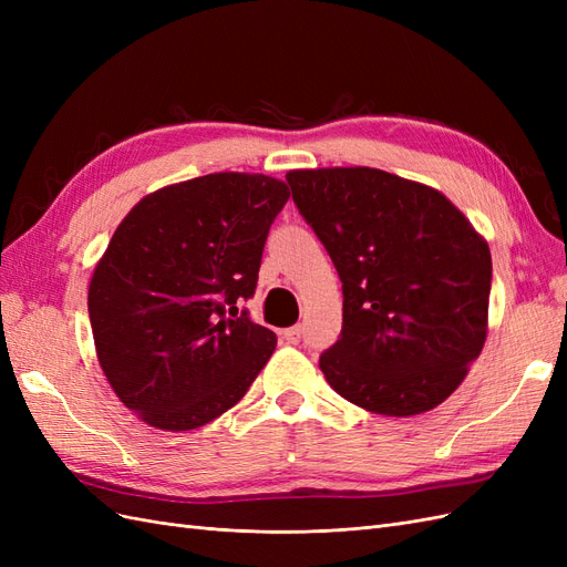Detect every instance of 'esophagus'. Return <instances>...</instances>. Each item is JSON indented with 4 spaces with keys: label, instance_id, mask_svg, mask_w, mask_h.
I'll list each match as a JSON object with an SVG mask.
<instances>
[{
    "label": "esophagus",
    "instance_id": "obj_1",
    "mask_svg": "<svg viewBox=\"0 0 567 567\" xmlns=\"http://www.w3.org/2000/svg\"><path fill=\"white\" fill-rule=\"evenodd\" d=\"M281 336H284V340L288 342V346H298L300 338H302V329H300V326H290V329L281 331Z\"/></svg>",
    "mask_w": 567,
    "mask_h": 567
}]
</instances>
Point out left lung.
<instances>
[{
  "instance_id": "left-lung-1",
  "label": "left lung",
  "mask_w": 567,
  "mask_h": 567,
  "mask_svg": "<svg viewBox=\"0 0 567 567\" xmlns=\"http://www.w3.org/2000/svg\"><path fill=\"white\" fill-rule=\"evenodd\" d=\"M300 215L342 281L329 385L383 416H416L466 379L487 338L492 255L437 188L375 167L290 169Z\"/></svg>"
}]
</instances>
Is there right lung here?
Instances as JSON below:
<instances>
[{
	"label": "right lung",
	"instance_id": "1",
	"mask_svg": "<svg viewBox=\"0 0 567 567\" xmlns=\"http://www.w3.org/2000/svg\"><path fill=\"white\" fill-rule=\"evenodd\" d=\"M290 192L213 173L144 196L94 267L87 307L101 371L158 431H194L248 392L277 336L238 315Z\"/></svg>",
	"mask_w": 567,
	"mask_h": 567
}]
</instances>
